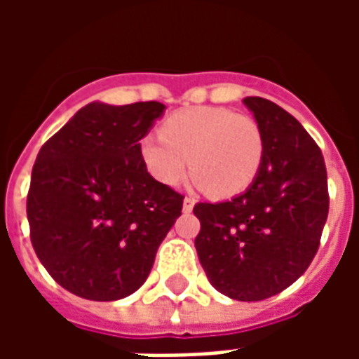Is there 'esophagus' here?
I'll use <instances>...</instances> for the list:
<instances>
[{
    "label": "esophagus",
    "instance_id": "esophagus-1",
    "mask_svg": "<svg viewBox=\"0 0 359 359\" xmlns=\"http://www.w3.org/2000/svg\"><path fill=\"white\" fill-rule=\"evenodd\" d=\"M194 203H196L194 198L187 196V198H184V202H182V211H184V213H190V211L194 210Z\"/></svg>",
    "mask_w": 359,
    "mask_h": 359
}]
</instances>
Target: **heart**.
<instances>
[{
    "label": "heart",
    "instance_id": "b5f03b06",
    "mask_svg": "<svg viewBox=\"0 0 359 359\" xmlns=\"http://www.w3.org/2000/svg\"><path fill=\"white\" fill-rule=\"evenodd\" d=\"M264 149L254 118L215 105L177 111L165 118L161 133L146 134L140 142L142 161L161 184L177 187L190 163L196 184L219 198L241 194L254 182Z\"/></svg>",
    "mask_w": 359,
    "mask_h": 359
}]
</instances>
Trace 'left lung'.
I'll list each match as a JSON object with an SVG mask.
<instances>
[{"instance_id":"obj_1","label":"left lung","mask_w":359,"mask_h":359,"mask_svg":"<svg viewBox=\"0 0 359 359\" xmlns=\"http://www.w3.org/2000/svg\"><path fill=\"white\" fill-rule=\"evenodd\" d=\"M264 134L254 182L229 202L196 203V252L215 290L259 302L304 275L319 248L327 213L321 149L296 118L264 97H244Z\"/></svg>"}]
</instances>
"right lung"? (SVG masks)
<instances>
[{"label": "right lung", "mask_w": 359, "mask_h": 359, "mask_svg": "<svg viewBox=\"0 0 359 359\" xmlns=\"http://www.w3.org/2000/svg\"><path fill=\"white\" fill-rule=\"evenodd\" d=\"M163 113L159 102H92L36 157L27 200L30 241L69 292L113 302L148 278L184 200L142 161L140 140Z\"/></svg>", "instance_id": "right-lung-1"}]
</instances>
